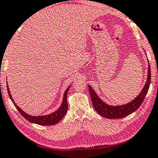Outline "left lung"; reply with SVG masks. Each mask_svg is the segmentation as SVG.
Listing matches in <instances>:
<instances>
[{"mask_svg":"<svg viewBox=\"0 0 158 158\" xmlns=\"http://www.w3.org/2000/svg\"><path fill=\"white\" fill-rule=\"evenodd\" d=\"M151 67H150V64L148 62L147 81L146 84L144 85L143 88L142 89L141 92L131 102L126 103V104H123L120 106H111L106 103L98 97L97 93L92 88V87L90 85H87L89 87L90 96H91L92 105L94 106L95 110L99 115L103 116V117L108 119H119L130 115L131 113H132L134 111L137 110L140 107L141 103H143L145 97H146L147 92H148L150 84H151Z\"/></svg>","mask_w":158,"mask_h":158,"instance_id":"obj_1","label":"left lung"}]
</instances>
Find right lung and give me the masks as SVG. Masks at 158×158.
<instances>
[{
  "mask_svg": "<svg viewBox=\"0 0 158 158\" xmlns=\"http://www.w3.org/2000/svg\"><path fill=\"white\" fill-rule=\"evenodd\" d=\"M71 85L67 87L66 89L65 90L63 97V100H62V103L60 106L59 107L57 110H56L55 112L50 113L48 115H38V116H33L28 114L26 112H24L22 108L18 106L16 104V103L15 102L13 98L12 97V94H10V89L7 83V92H8L10 99H11L12 103H14L15 106L17 108V109L19 110V112L22 114V115L25 119H27L28 121H29L31 123H35L37 125H43V126H48V125H56V123H58L62 118L64 117V115H66L68 110V103H67V94L70 89Z\"/></svg>",
  "mask_w": 158,
  "mask_h": 158,
  "instance_id": "1",
  "label": "right lung"
}]
</instances>
